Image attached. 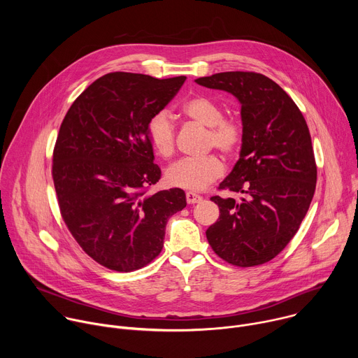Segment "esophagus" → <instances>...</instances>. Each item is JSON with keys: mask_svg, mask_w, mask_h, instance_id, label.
Instances as JSON below:
<instances>
[{"mask_svg": "<svg viewBox=\"0 0 358 358\" xmlns=\"http://www.w3.org/2000/svg\"><path fill=\"white\" fill-rule=\"evenodd\" d=\"M185 196H187V202H188V203H196V202H201V201H202V196L198 195V194H195V192H192V191H188V192L185 194Z\"/></svg>", "mask_w": 358, "mask_h": 358, "instance_id": "34e87169", "label": "esophagus"}]
</instances>
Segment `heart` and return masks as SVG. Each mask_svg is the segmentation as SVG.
I'll return each instance as SVG.
<instances>
[{
	"mask_svg": "<svg viewBox=\"0 0 358 358\" xmlns=\"http://www.w3.org/2000/svg\"><path fill=\"white\" fill-rule=\"evenodd\" d=\"M181 113L203 127H208V144L225 155H232L242 143V127L235 120L224 119L221 106L207 96H194L185 100ZM148 141L163 159L173 156L176 147L174 126L166 112L152 116L147 124ZM224 174L222 162L214 156L187 157L174 163L166 171V181L177 188L202 191Z\"/></svg>",
	"mask_w": 358,
	"mask_h": 358,
	"instance_id": "heart-1",
	"label": "heart"
}]
</instances>
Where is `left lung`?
Returning <instances> with one entry per match:
<instances>
[{
  "label": "left lung",
  "instance_id": "1",
  "mask_svg": "<svg viewBox=\"0 0 358 358\" xmlns=\"http://www.w3.org/2000/svg\"><path fill=\"white\" fill-rule=\"evenodd\" d=\"M195 82L235 96L242 120L239 160L220 188L245 196L211 198L220 218L207 239L231 265H262L285 249L310 207L317 169L309 127L292 97L265 75L221 72Z\"/></svg>",
  "mask_w": 358,
  "mask_h": 358
}]
</instances>
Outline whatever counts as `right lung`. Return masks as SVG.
I'll return each mask as SVG.
<instances>
[{
	"mask_svg": "<svg viewBox=\"0 0 358 358\" xmlns=\"http://www.w3.org/2000/svg\"><path fill=\"white\" fill-rule=\"evenodd\" d=\"M185 76L113 72L94 80L68 110L54 150L62 218L97 264L131 272L162 252L166 225L185 208L181 188L145 194L162 178L147 137Z\"/></svg>",
	"mask_w": 358,
	"mask_h": 358,
	"instance_id": "add662e5",
	"label": "right lung"
}]
</instances>
